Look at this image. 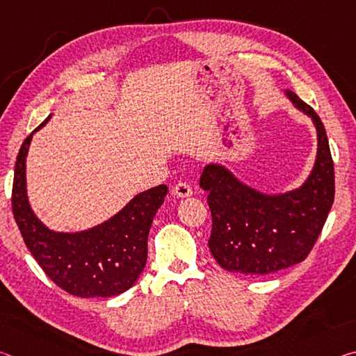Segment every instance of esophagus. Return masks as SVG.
<instances>
[{
	"label": "esophagus",
	"instance_id": "obj_1",
	"mask_svg": "<svg viewBox=\"0 0 356 356\" xmlns=\"http://www.w3.org/2000/svg\"><path fill=\"white\" fill-rule=\"evenodd\" d=\"M172 195L174 196H177V197H188V196H191L193 195V190H191V186L188 185V184H185V182H179V184H176L172 186Z\"/></svg>",
	"mask_w": 356,
	"mask_h": 356
}]
</instances>
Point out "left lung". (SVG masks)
Masks as SVG:
<instances>
[{"label": "left lung", "instance_id": "obj_1", "mask_svg": "<svg viewBox=\"0 0 356 356\" xmlns=\"http://www.w3.org/2000/svg\"><path fill=\"white\" fill-rule=\"evenodd\" d=\"M286 97L314 124L317 154L309 176L284 193H264L227 166L209 163L200 186L212 213L209 248L222 268L242 275H270L305 261L334 201V168L321 118L297 94Z\"/></svg>", "mask_w": 356, "mask_h": 356}]
</instances>
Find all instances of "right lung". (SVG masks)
<instances>
[{"instance_id":"right-lung-1","label":"right lung","mask_w":356,"mask_h":356,"mask_svg":"<svg viewBox=\"0 0 356 356\" xmlns=\"http://www.w3.org/2000/svg\"><path fill=\"white\" fill-rule=\"evenodd\" d=\"M17 155L12 212L26 248L42 270L65 292L81 298L116 297L135 284L147 261V237L168 193L159 185L136 195L111 218L84 231L58 232L39 220L28 200L26 156L33 135Z\"/></svg>"}]
</instances>
